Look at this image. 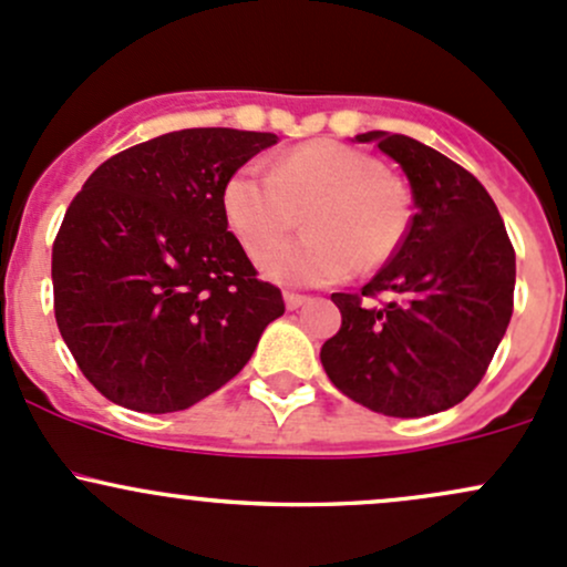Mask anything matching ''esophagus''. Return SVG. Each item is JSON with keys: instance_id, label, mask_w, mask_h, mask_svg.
<instances>
[{"instance_id": "1", "label": "esophagus", "mask_w": 567, "mask_h": 567, "mask_svg": "<svg viewBox=\"0 0 567 567\" xmlns=\"http://www.w3.org/2000/svg\"><path fill=\"white\" fill-rule=\"evenodd\" d=\"M284 300H286V308H289V310H297L300 306H306V302L310 300V297H306V295H295V291H286Z\"/></svg>"}]
</instances>
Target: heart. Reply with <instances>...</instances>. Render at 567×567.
Masks as SVG:
<instances>
[{
    "mask_svg": "<svg viewBox=\"0 0 567 567\" xmlns=\"http://www.w3.org/2000/svg\"><path fill=\"white\" fill-rule=\"evenodd\" d=\"M221 210L251 257L265 247L261 272L272 281L327 286L386 265L411 229V192L379 156L340 140L286 151L267 175L237 169L221 188ZM309 235L275 243L299 223Z\"/></svg>",
    "mask_w": 567,
    "mask_h": 567,
    "instance_id": "heart-1",
    "label": "heart"
}]
</instances>
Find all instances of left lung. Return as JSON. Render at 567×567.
<instances>
[{
    "label": "left lung",
    "mask_w": 567,
    "mask_h": 567,
    "mask_svg": "<svg viewBox=\"0 0 567 567\" xmlns=\"http://www.w3.org/2000/svg\"><path fill=\"white\" fill-rule=\"evenodd\" d=\"M411 181L405 243L362 291L332 295L343 324L321 364L346 398L386 416H430L484 379L514 313L516 254L497 205L465 167L405 135L364 132ZM381 293L393 300L373 303Z\"/></svg>",
    "instance_id": "1"
}]
</instances>
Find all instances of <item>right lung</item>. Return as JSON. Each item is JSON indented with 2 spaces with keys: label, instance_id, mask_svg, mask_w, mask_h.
<instances>
[{
  "label": "right lung",
  "instance_id": "add662e5",
  "mask_svg": "<svg viewBox=\"0 0 567 567\" xmlns=\"http://www.w3.org/2000/svg\"><path fill=\"white\" fill-rule=\"evenodd\" d=\"M270 132L221 126L145 140L102 162L53 240V313L100 394L173 413L235 379L281 289L259 281L227 233L221 188Z\"/></svg>",
  "mask_w": 567,
  "mask_h": 567
}]
</instances>
